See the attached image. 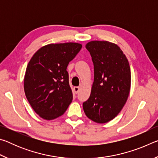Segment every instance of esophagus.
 Instances as JSON below:
<instances>
[{
	"instance_id": "esophagus-1",
	"label": "esophagus",
	"mask_w": 158,
	"mask_h": 158,
	"mask_svg": "<svg viewBox=\"0 0 158 158\" xmlns=\"http://www.w3.org/2000/svg\"><path fill=\"white\" fill-rule=\"evenodd\" d=\"M79 89H80V88L78 87V86H74V93H78L79 90Z\"/></svg>"
}]
</instances>
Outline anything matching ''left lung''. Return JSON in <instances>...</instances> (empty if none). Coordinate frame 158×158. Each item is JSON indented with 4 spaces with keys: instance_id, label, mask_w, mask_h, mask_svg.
I'll return each mask as SVG.
<instances>
[{
    "instance_id": "left-lung-1",
    "label": "left lung",
    "mask_w": 158,
    "mask_h": 158,
    "mask_svg": "<svg viewBox=\"0 0 158 158\" xmlns=\"http://www.w3.org/2000/svg\"><path fill=\"white\" fill-rule=\"evenodd\" d=\"M85 48L94 65V81L83 108L93 121L105 123L114 119L126 103L131 85L130 67L116 44L95 40L88 42Z\"/></svg>"
}]
</instances>
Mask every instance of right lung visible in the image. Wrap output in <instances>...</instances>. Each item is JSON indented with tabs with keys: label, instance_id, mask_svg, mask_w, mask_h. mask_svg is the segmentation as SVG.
<instances>
[{
	"label": "right lung",
	"instance_id": "obj_1",
	"mask_svg": "<svg viewBox=\"0 0 158 158\" xmlns=\"http://www.w3.org/2000/svg\"><path fill=\"white\" fill-rule=\"evenodd\" d=\"M81 47L76 42L49 44L37 50L29 61L24 77L26 97L42 118L62 116L73 101L67 67Z\"/></svg>",
	"mask_w": 158,
	"mask_h": 158
}]
</instances>
